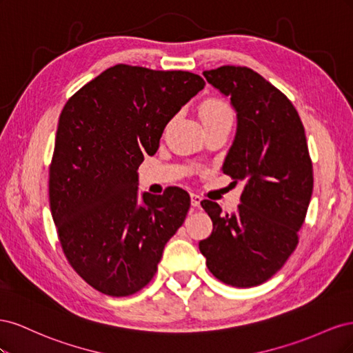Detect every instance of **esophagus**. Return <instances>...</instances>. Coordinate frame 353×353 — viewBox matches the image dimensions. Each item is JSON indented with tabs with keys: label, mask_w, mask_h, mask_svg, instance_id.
<instances>
[{
	"label": "esophagus",
	"mask_w": 353,
	"mask_h": 353,
	"mask_svg": "<svg viewBox=\"0 0 353 353\" xmlns=\"http://www.w3.org/2000/svg\"><path fill=\"white\" fill-rule=\"evenodd\" d=\"M200 201H201V197L199 194H191V206L199 208Z\"/></svg>",
	"instance_id": "obj_1"
}]
</instances>
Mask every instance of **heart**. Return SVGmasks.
I'll return each instance as SVG.
<instances>
[{"instance_id": "1", "label": "heart", "mask_w": 353, "mask_h": 353, "mask_svg": "<svg viewBox=\"0 0 353 353\" xmlns=\"http://www.w3.org/2000/svg\"><path fill=\"white\" fill-rule=\"evenodd\" d=\"M225 114H231L228 105L223 104L219 100H206L200 105V117H201V122L206 123L210 121H215L221 116H225Z\"/></svg>"}]
</instances>
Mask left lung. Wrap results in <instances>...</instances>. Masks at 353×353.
Wrapping results in <instances>:
<instances>
[{"mask_svg":"<svg viewBox=\"0 0 353 353\" xmlns=\"http://www.w3.org/2000/svg\"><path fill=\"white\" fill-rule=\"evenodd\" d=\"M237 113V131L222 165L243 183L237 212L203 200L213 222L199 243L209 271L234 287L270 280L296 245L311 201L314 176L306 135L293 104L259 73L222 66L203 72Z\"/></svg>","mask_w":353,"mask_h":353,"instance_id":"obj_1","label":"left lung"}]
</instances>
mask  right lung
Returning <instances> with one entry per match:
<instances>
[{"mask_svg":"<svg viewBox=\"0 0 353 353\" xmlns=\"http://www.w3.org/2000/svg\"><path fill=\"white\" fill-rule=\"evenodd\" d=\"M206 82L183 70L116 65L69 99L50 166V208L68 261L109 296L148 284L190 209L185 190L138 194L144 156Z\"/></svg>","mask_w":353,"mask_h":353,"instance_id":"1","label":"right lung"}]
</instances>
